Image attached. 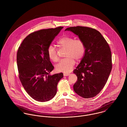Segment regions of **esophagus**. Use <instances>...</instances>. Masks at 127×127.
Returning <instances> with one entry per match:
<instances>
[{
  "label": "esophagus",
  "mask_w": 127,
  "mask_h": 127,
  "mask_svg": "<svg viewBox=\"0 0 127 127\" xmlns=\"http://www.w3.org/2000/svg\"><path fill=\"white\" fill-rule=\"evenodd\" d=\"M69 75V74L68 73H64V76H68Z\"/></svg>",
  "instance_id": "esophagus-1"
}]
</instances>
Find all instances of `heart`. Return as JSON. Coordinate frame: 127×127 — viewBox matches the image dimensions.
Instances as JSON below:
<instances>
[{
	"label": "heart",
	"mask_w": 127,
	"mask_h": 127,
	"mask_svg": "<svg viewBox=\"0 0 127 127\" xmlns=\"http://www.w3.org/2000/svg\"><path fill=\"white\" fill-rule=\"evenodd\" d=\"M60 48L65 49V58L62 60L56 65V69L58 72L68 73L72 70L75 64V61H80L84 57L86 46L84 41L80 38L75 39L71 36H63L57 41ZM47 54L50 60L57 62L59 57L57 50L52 45L48 47Z\"/></svg>",
	"instance_id": "heart-1"
}]
</instances>
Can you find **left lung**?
Here are the masks:
<instances>
[{"label":"left lung","instance_id":"8db88e82","mask_svg":"<svg viewBox=\"0 0 127 127\" xmlns=\"http://www.w3.org/2000/svg\"><path fill=\"white\" fill-rule=\"evenodd\" d=\"M65 31L77 35L86 46L84 57L73 71L77 76L73 90L84 98L95 97L104 87L112 69L109 44L101 34L93 28L76 26L67 28Z\"/></svg>","mask_w":127,"mask_h":127}]
</instances>
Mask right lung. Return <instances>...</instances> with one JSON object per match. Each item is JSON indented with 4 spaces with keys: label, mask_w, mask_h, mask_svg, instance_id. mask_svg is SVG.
<instances>
[{
    "label": "right lung",
    "mask_w": 127,
    "mask_h": 127,
    "mask_svg": "<svg viewBox=\"0 0 127 127\" xmlns=\"http://www.w3.org/2000/svg\"><path fill=\"white\" fill-rule=\"evenodd\" d=\"M63 27L42 29L26 36L17 56L18 77L25 90L34 100L46 102L52 99L57 85L63 77L60 73L51 75L54 66L47 54L48 47Z\"/></svg>",
    "instance_id": "obj_1"
}]
</instances>
